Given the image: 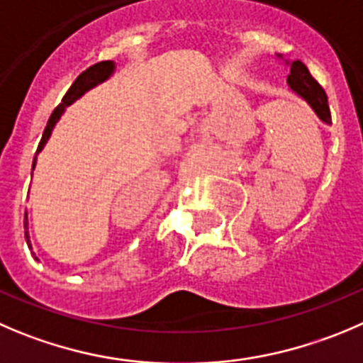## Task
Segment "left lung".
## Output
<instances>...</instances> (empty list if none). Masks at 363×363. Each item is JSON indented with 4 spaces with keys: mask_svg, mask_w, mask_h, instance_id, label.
Here are the masks:
<instances>
[{
    "mask_svg": "<svg viewBox=\"0 0 363 363\" xmlns=\"http://www.w3.org/2000/svg\"><path fill=\"white\" fill-rule=\"evenodd\" d=\"M281 58V55H278ZM291 67V74L287 76V84L291 87L292 92L299 96V98L305 99L310 106H312L313 112L317 113L323 123L331 124V113L330 106H328V96L324 92V89L313 80V76L310 74V71L306 69V65L301 60L289 62L285 60Z\"/></svg>",
    "mask_w": 363,
    "mask_h": 363,
    "instance_id": "left-lung-1",
    "label": "left lung"
}]
</instances>
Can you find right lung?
I'll return each mask as SVG.
<instances>
[{
  "instance_id": "right-lung-1",
  "label": "right lung",
  "mask_w": 363,
  "mask_h": 363,
  "mask_svg": "<svg viewBox=\"0 0 363 363\" xmlns=\"http://www.w3.org/2000/svg\"><path fill=\"white\" fill-rule=\"evenodd\" d=\"M113 69H116V64H113L112 60H105V62H98V64L91 65L89 69H85L84 72H82L78 78H76L74 82H72V85L69 87V91L65 92V96L62 98V103L57 106V108L53 110V113H51L50 121H48L46 128H44V133H43V139H40L39 143V147H37V153L35 157H33V165H32V171L35 169V164H37V155L40 153V151L44 150V146H46L48 139L51 137V132H53L55 124L58 123V119H60V116L64 113L65 106L72 105V103L76 101L78 98H82V96L85 94L87 91H91L92 87H96L98 84H103L105 80H108L110 76H112ZM26 224H28V219H24V237H26V244H28V247H32V244H30V237H28V228H26Z\"/></svg>"
}]
</instances>
